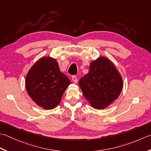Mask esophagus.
Here are the masks:
<instances>
[{"label": "esophagus", "mask_w": 151, "mask_h": 151, "mask_svg": "<svg viewBox=\"0 0 151 151\" xmlns=\"http://www.w3.org/2000/svg\"><path fill=\"white\" fill-rule=\"evenodd\" d=\"M72 79L74 83H76L78 82V78H77V76H73L72 78Z\"/></svg>", "instance_id": "esophagus-1"}]
</instances>
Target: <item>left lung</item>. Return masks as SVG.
Listing matches in <instances>:
<instances>
[{"instance_id":"8db88e82","label":"left lung","mask_w":151,"mask_h":151,"mask_svg":"<svg viewBox=\"0 0 151 151\" xmlns=\"http://www.w3.org/2000/svg\"><path fill=\"white\" fill-rule=\"evenodd\" d=\"M79 85L91 106L101 109L117 99L123 81L111 61L100 57L90 64L88 73L80 79Z\"/></svg>"}]
</instances>
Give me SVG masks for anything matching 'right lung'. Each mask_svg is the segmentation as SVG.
<instances>
[{
  "label": "right lung",
  "mask_w": 151,
  "mask_h": 151,
  "mask_svg": "<svg viewBox=\"0 0 151 151\" xmlns=\"http://www.w3.org/2000/svg\"><path fill=\"white\" fill-rule=\"evenodd\" d=\"M70 84V79L60 71L57 60L50 57L40 58L26 76L27 93L45 109H53L59 104Z\"/></svg>",
  "instance_id": "right-lung-1"
}]
</instances>
